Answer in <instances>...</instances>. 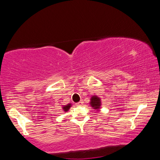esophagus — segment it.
Returning <instances> with one entry per match:
<instances>
[{
	"label": "esophagus",
	"mask_w": 160,
	"mask_h": 160,
	"mask_svg": "<svg viewBox=\"0 0 160 160\" xmlns=\"http://www.w3.org/2000/svg\"><path fill=\"white\" fill-rule=\"evenodd\" d=\"M83 103H84V102H83V101H82V100H81V101H79V102L76 103L75 105H76V106H78H78H82Z\"/></svg>",
	"instance_id": "34e87169"
}]
</instances>
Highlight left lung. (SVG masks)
<instances>
[{
    "label": "left lung",
    "instance_id": "8db88e82",
    "mask_svg": "<svg viewBox=\"0 0 160 160\" xmlns=\"http://www.w3.org/2000/svg\"><path fill=\"white\" fill-rule=\"evenodd\" d=\"M91 102H90V104L92 106V107L94 108L95 109H100V107H101V99L98 98V97L97 96H92V98H91Z\"/></svg>",
    "mask_w": 160,
    "mask_h": 160
}]
</instances>
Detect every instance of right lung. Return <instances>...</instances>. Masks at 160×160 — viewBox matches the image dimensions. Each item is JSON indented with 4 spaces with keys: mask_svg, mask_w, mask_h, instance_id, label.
Returning a JSON list of instances; mask_svg holds the SVG:
<instances>
[{
    "mask_svg": "<svg viewBox=\"0 0 160 160\" xmlns=\"http://www.w3.org/2000/svg\"><path fill=\"white\" fill-rule=\"evenodd\" d=\"M70 104H68V105H66V106H65V107H63V108H62V109H64V111L65 112H67L68 109H70Z\"/></svg>",
    "mask_w": 160,
    "mask_h": 160,
    "instance_id": "1",
    "label": "right lung"
}]
</instances>
